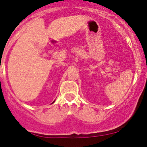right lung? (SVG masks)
Returning <instances> with one entry per match:
<instances>
[{"label": "right lung", "mask_w": 147, "mask_h": 147, "mask_svg": "<svg viewBox=\"0 0 147 147\" xmlns=\"http://www.w3.org/2000/svg\"><path fill=\"white\" fill-rule=\"evenodd\" d=\"M54 102H55V101H54ZM54 102H53V103H54Z\"/></svg>", "instance_id": "add662e5"}]
</instances>
